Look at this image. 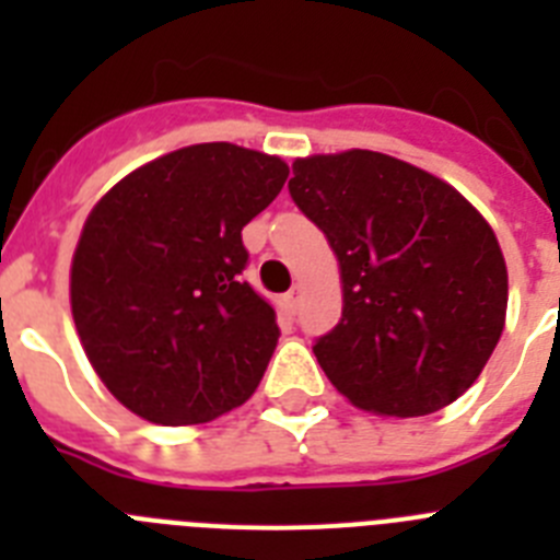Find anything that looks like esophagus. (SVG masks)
<instances>
[{
    "mask_svg": "<svg viewBox=\"0 0 560 560\" xmlns=\"http://www.w3.org/2000/svg\"><path fill=\"white\" fill-rule=\"evenodd\" d=\"M300 300H303V289H300V285H294V289H289L283 294V305L291 311V314H294V311H296Z\"/></svg>",
    "mask_w": 560,
    "mask_h": 560,
    "instance_id": "obj_1",
    "label": "esophagus"
}]
</instances>
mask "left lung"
<instances>
[{
  "label": "left lung",
  "instance_id": "8db88e82",
  "mask_svg": "<svg viewBox=\"0 0 560 560\" xmlns=\"http://www.w3.org/2000/svg\"><path fill=\"white\" fill-rule=\"evenodd\" d=\"M289 192L339 260L341 319L314 345L330 384L393 418L457 400L491 359L508 311L488 221L432 173L359 148L296 160Z\"/></svg>",
  "mask_w": 560,
  "mask_h": 560
}]
</instances>
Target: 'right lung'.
<instances>
[{
	"label": "right lung",
	"mask_w": 560,
	"mask_h": 560,
	"mask_svg": "<svg viewBox=\"0 0 560 560\" xmlns=\"http://www.w3.org/2000/svg\"><path fill=\"white\" fill-rule=\"evenodd\" d=\"M285 179L280 156L205 142L137 167L89 212L69 271L72 319L133 415L207 423L257 389L280 328L241 277V230Z\"/></svg>",
	"instance_id": "1"
}]
</instances>
